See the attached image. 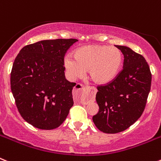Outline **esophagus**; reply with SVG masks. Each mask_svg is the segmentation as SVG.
Listing matches in <instances>:
<instances>
[{
  "label": "esophagus",
  "instance_id": "34e87169",
  "mask_svg": "<svg viewBox=\"0 0 161 161\" xmlns=\"http://www.w3.org/2000/svg\"><path fill=\"white\" fill-rule=\"evenodd\" d=\"M81 89L84 92H89L91 93V100L94 99V97L97 93V89L94 87H90V86H82ZM78 102L81 104H87L89 101L86 99H83V98H80L78 99Z\"/></svg>",
  "mask_w": 161,
  "mask_h": 161
}]
</instances>
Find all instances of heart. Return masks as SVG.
<instances>
[{
  "label": "heart",
  "instance_id": "1",
  "mask_svg": "<svg viewBox=\"0 0 161 161\" xmlns=\"http://www.w3.org/2000/svg\"><path fill=\"white\" fill-rule=\"evenodd\" d=\"M123 64L120 50L102 45H86L76 49L74 58L66 55L64 65L68 77L80 78L89 70L90 79L99 85L112 81L119 72Z\"/></svg>",
  "mask_w": 161,
  "mask_h": 161
}]
</instances>
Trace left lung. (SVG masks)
Returning <instances> with one entry per match:
<instances>
[{"mask_svg": "<svg viewBox=\"0 0 161 161\" xmlns=\"http://www.w3.org/2000/svg\"><path fill=\"white\" fill-rule=\"evenodd\" d=\"M115 47L123 54V70L109 83L97 86L99 111L93 117L104 133L123 131L140 118L151 89L152 73L144 57L125 46Z\"/></svg>", "mask_w": 161, "mask_h": 161, "instance_id": "left-lung-1", "label": "left lung"}]
</instances>
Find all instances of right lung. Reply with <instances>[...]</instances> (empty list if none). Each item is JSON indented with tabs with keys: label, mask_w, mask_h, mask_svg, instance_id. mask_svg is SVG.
<instances>
[{
	"label": "right lung",
	"mask_w": 161,
	"mask_h": 161,
	"mask_svg": "<svg viewBox=\"0 0 161 161\" xmlns=\"http://www.w3.org/2000/svg\"><path fill=\"white\" fill-rule=\"evenodd\" d=\"M77 39L42 40L19 52L10 74L11 91L20 114L42 130L60 126L73 106L76 83L67 80L64 59Z\"/></svg>",
	"instance_id": "obj_1"
}]
</instances>
